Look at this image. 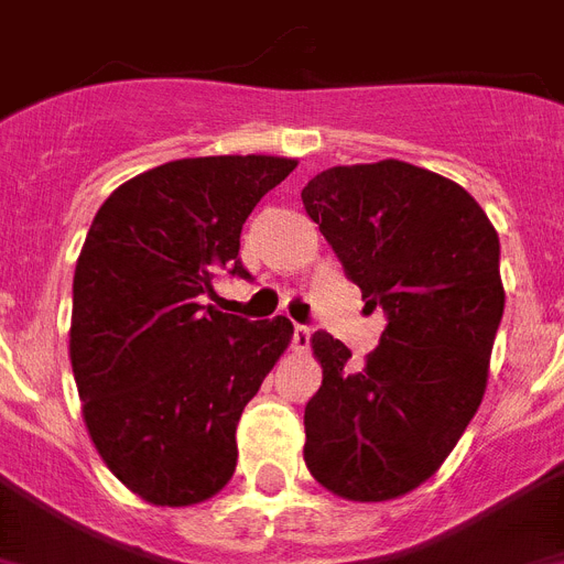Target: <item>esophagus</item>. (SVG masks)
Wrapping results in <instances>:
<instances>
[{"label":"esophagus","instance_id":"obj_1","mask_svg":"<svg viewBox=\"0 0 564 564\" xmlns=\"http://www.w3.org/2000/svg\"><path fill=\"white\" fill-rule=\"evenodd\" d=\"M292 347H295L297 354H304L306 347H310V327L295 324V329H292Z\"/></svg>","mask_w":564,"mask_h":564}]
</instances>
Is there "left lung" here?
<instances>
[{"mask_svg":"<svg viewBox=\"0 0 564 564\" xmlns=\"http://www.w3.org/2000/svg\"><path fill=\"white\" fill-rule=\"evenodd\" d=\"M304 208L388 327L361 365L329 333L310 345L322 388L304 464L324 489L379 505L432 478L478 411L505 313L498 231L464 187L409 162L341 164Z\"/></svg>","mask_w":564,"mask_h":564,"instance_id":"8db88e82","label":"left lung"}]
</instances>
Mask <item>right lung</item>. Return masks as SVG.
<instances>
[{
    "mask_svg": "<svg viewBox=\"0 0 564 564\" xmlns=\"http://www.w3.org/2000/svg\"><path fill=\"white\" fill-rule=\"evenodd\" d=\"M297 167L283 155L176 159L118 185L75 267L68 359L86 432L123 487L194 507L237 466V423L292 341V322L203 304L240 263L254 205Z\"/></svg>",
    "mask_w": 564,
    "mask_h": 564,
    "instance_id": "add662e5",
    "label": "right lung"
}]
</instances>
